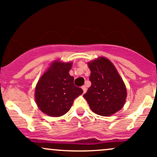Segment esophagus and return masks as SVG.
Masks as SVG:
<instances>
[{
    "label": "esophagus",
    "mask_w": 157,
    "mask_h": 157,
    "mask_svg": "<svg viewBox=\"0 0 157 157\" xmlns=\"http://www.w3.org/2000/svg\"><path fill=\"white\" fill-rule=\"evenodd\" d=\"M82 90H83V93H85V92H86V87L85 86H82Z\"/></svg>",
    "instance_id": "obj_1"
}]
</instances>
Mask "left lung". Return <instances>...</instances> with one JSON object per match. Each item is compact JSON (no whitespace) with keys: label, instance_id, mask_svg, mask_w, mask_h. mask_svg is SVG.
I'll use <instances>...</instances> for the list:
<instances>
[{"label":"left lung","instance_id":"8db88e82","mask_svg":"<svg viewBox=\"0 0 157 157\" xmlns=\"http://www.w3.org/2000/svg\"><path fill=\"white\" fill-rule=\"evenodd\" d=\"M91 86L83 95L94 113L107 117L123 108L126 89L117 71L108 59L101 57L89 63Z\"/></svg>","mask_w":157,"mask_h":157}]
</instances>
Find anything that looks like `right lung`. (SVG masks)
<instances>
[{
    "mask_svg": "<svg viewBox=\"0 0 157 157\" xmlns=\"http://www.w3.org/2000/svg\"><path fill=\"white\" fill-rule=\"evenodd\" d=\"M72 63L55 62L43 74L35 89V100L43 113L51 117L65 114L83 91L69 74Z\"/></svg>",
    "mask_w": 157,
    "mask_h": 157,
    "instance_id": "add662e5",
    "label": "right lung"
}]
</instances>
